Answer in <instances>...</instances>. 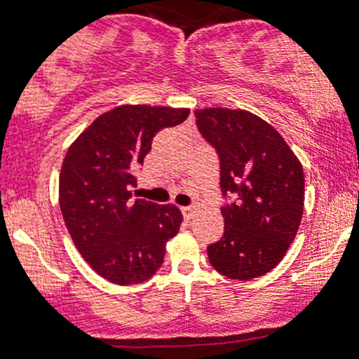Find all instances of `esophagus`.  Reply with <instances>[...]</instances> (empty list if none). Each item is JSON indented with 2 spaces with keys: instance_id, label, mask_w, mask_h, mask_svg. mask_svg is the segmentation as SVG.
Segmentation results:
<instances>
[{
  "instance_id": "obj_1",
  "label": "esophagus",
  "mask_w": 359,
  "mask_h": 359,
  "mask_svg": "<svg viewBox=\"0 0 359 359\" xmlns=\"http://www.w3.org/2000/svg\"><path fill=\"white\" fill-rule=\"evenodd\" d=\"M180 210H182V216H184V219H191V217H193V212H195V210H193V207H180Z\"/></svg>"
}]
</instances>
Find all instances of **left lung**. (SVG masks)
<instances>
[{
  "label": "left lung",
  "mask_w": 359,
  "mask_h": 359,
  "mask_svg": "<svg viewBox=\"0 0 359 359\" xmlns=\"http://www.w3.org/2000/svg\"><path fill=\"white\" fill-rule=\"evenodd\" d=\"M196 127L219 157L225 232L207 246L217 273L246 281L285 257L303 217L304 173L274 127L244 109H196Z\"/></svg>",
  "instance_id": "8db88e82"
}]
</instances>
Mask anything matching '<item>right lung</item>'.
Masks as SVG:
<instances>
[{"mask_svg": "<svg viewBox=\"0 0 359 359\" xmlns=\"http://www.w3.org/2000/svg\"><path fill=\"white\" fill-rule=\"evenodd\" d=\"M189 109L118 106L86 127L69 147L60 172V209L83 259L116 285L156 274L182 214L175 205L133 200L136 170L164 127L182 123Z\"/></svg>", "mask_w": 359, "mask_h": 359, "instance_id": "add662e5", "label": "right lung"}]
</instances>
